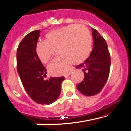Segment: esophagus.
<instances>
[{
	"label": "esophagus",
	"mask_w": 131,
	"mask_h": 131,
	"mask_svg": "<svg viewBox=\"0 0 131 131\" xmlns=\"http://www.w3.org/2000/svg\"><path fill=\"white\" fill-rule=\"evenodd\" d=\"M72 72H70L69 73H67V74H66L65 75H64V78H68V76H69V75H70V74H72Z\"/></svg>",
	"instance_id": "esophagus-1"
}]
</instances>
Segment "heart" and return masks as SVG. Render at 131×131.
I'll return each instance as SVG.
<instances>
[{
  "instance_id": "1",
  "label": "heart",
  "mask_w": 131,
  "mask_h": 131,
  "mask_svg": "<svg viewBox=\"0 0 131 131\" xmlns=\"http://www.w3.org/2000/svg\"><path fill=\"white\" fill-rule=\"evenodd\" d=\"M92 37L89 29L83 25L70 24L53 30L45 35V41L38 42L35 52L42 63H46L58 49L59 57L48 66L49 73L61 75L69 70L72 63H83L89 57Z\"/></svg>"
}]
</instances>
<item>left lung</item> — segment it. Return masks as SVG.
I'll return each mask as SVG.
<instances>
[{
	"instance_id": "left-lung-1",
	"label": "left lung",
	"mask_w": 131,
	"mask_h": 131,
	"mask_svg": "<svg viewBox=\"0 0 131 131\" xmlns=\"http://www.w3.org/2000/svg\"><path fill=\"white\" fill-rule=\"evenodd\" d=\"M93 49L89 57L76 68H82L85 78L77 85L81 93L86 96L97 94L108 79L111 66V57L105 40L96 30L92 28Z\"/></svg>"
}]
</instances>
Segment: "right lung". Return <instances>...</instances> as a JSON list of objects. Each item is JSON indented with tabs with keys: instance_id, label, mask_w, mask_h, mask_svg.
Here are the masks:
<instances>
[{
	"instance_id": "obj_1",
	"label": "right lung",
	"mask_w": 131,
	"mask_h": 131,
	"mask_svg": "<svg viewBox=\"0 0 131 131\" xmlns=\"http://www.w3.org/2000/svg\"><path fill=\"white\" fill-rule=\"evenodd\" d=\"M40 32L35 30L29 33L20 42L17 51V68L23 86L31 100L39 104L50 105L58 99L64 78L43 79L46 69L35 52Z\"/></svg>"
}]
</instances>
